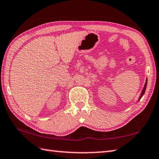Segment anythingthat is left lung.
Segmentation results:
<instances>
[{
  "instance_id": "1",
  "label": "left lung",
  "mask_w": 159,
  "mask_h": 159,
  "mask_svg": "<svg viewBox=\"0 0 159 159\" xmlns=\"http://www.w3.org/2000/svg\"><path fill=\"white\" fill-rule=\"evenodd\" d=\"M147 83H148V82H146V83H145V86H144V89H143V91H142V93H141V95H140V99L142 97H143V95H144V93H145V90H146V87H147Z\"/></svg>"
}]
</instances>
